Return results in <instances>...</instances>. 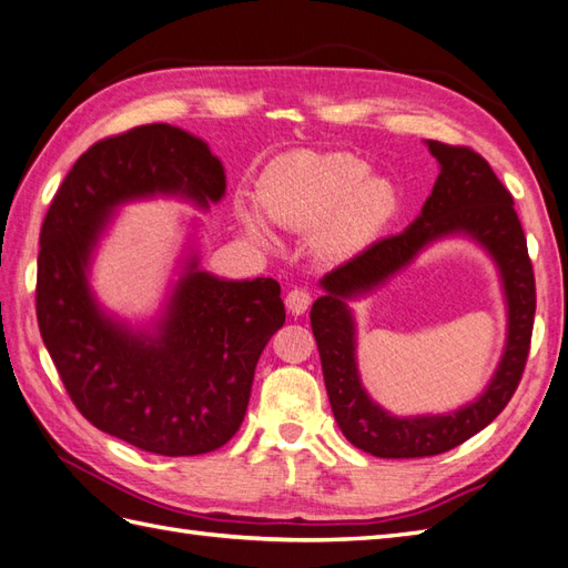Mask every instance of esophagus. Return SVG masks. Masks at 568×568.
<instances>
[{"instance_id": "1", "label": "esophagus", "mask_w": 568, "mask_h": 568, "mask_svg": "<svg viewBox=\"0 0 568 568\" xmlns=\"http://www.w3.org/2000/svg\"><path fill=\"white\" fill-rule=\"evenodd\" d=\"M285 304H287V310L293 312V314H304V312L310 310V304H312V293H310V290H304V287L290 290L287 297H285Z\"/></svg>"}]
</instances>
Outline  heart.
<instances>
[{"mask_svg": "<svg viewBox=\"0 0 568 568\" xmlns=\"http://www.w3.org/2000/svg\"><path fill=\"white\" fill-rule=\"evenodd\" d=\"M258 201L278 225L316 230L318 246L331 256H355L382 235L398 213L396 184L369 174L367 160L355 153L293 151L278 155L258 180ZM244 227L271 242L266 217L242 206Z\"/></svg>", "mask_w": 568, "mask_h": 568, "instance_id": "1", "label": "heart"}]
</instances>
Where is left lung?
I'll list each match as a JSON object with an SVG mask.
<instances>
[{
    "instance_id": "obj_1",
    "label": "left lung",
    "mask_w": 568,
    "mask_h": 568,
    "mask_svg": "<svg viewBox=\"0 0 568 568\" xmlns=\"http://www.w3.org/2000/svg\"><path fill=\"white\" fill-rule=\"evenodd\" d=\"M442 172L429 199L408 230L367 246L322 278L326 295L312 307V331L322 357L331 410L345 439L376 458H425L468 442L511 400L526 369L532 322L535 275L514 196L487 160L468 145L427 141ZM468 234L498 261L509 333L498 372L486 394L448 416L396 418L376 406L361 388L354 359V320L346 300L368 292L404 267L434 239Z\"/></svg>"
}]
</instances>
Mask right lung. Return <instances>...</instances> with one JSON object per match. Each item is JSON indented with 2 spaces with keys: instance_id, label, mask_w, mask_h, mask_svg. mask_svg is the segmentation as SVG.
Returning a JSON list of instances; mask_svg holds the SVG:
<instances>
[{
  "instance_id": "right-lung-1",
  "label": "right lung",
  "mask_w": 568,
  "mask_h": 568,
  "mask_svg": "<svg viewBox=\"0 0 568 568\" xmlns=\"http://www.w3.org/2000/svg\"><path fill=\"white\" fill-rule=\"evenodd\" d=\"M155 194L206 209L225 194L221 160L170 124L100 139L77 160L40 230L38 326L69 398L93 427L158 456H199L240 429L285 304L278 281H221L199 271L194 256L155 336L110 318L85 278L91 252L114 206Z\"/></svg>"
}]
</instances>
